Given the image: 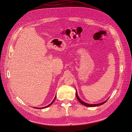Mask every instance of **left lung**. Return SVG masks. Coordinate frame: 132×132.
<instances>
[{
  "label": "left lung",
  "mask_w": 132,
  "mask_h": 132,
  "mask_svg": "<svg viewBox=\"0 0 132 132\" xmlns=\"http://www.w3.org/2000/svg\"><path fill=\"white\" fill-rule=\"evenodd\" d=\"M76 96H77V98L78 100L79 101V102H80V103H81L82 104H83L84 105L86 106H88V107H95V106H97L101 105L103 104L104 103H105L108 100V99H109V98H108L107 100H106L105 101L103 102H102V103H98V104H89V103H86V102H84V101H82L79 98V96H78V92H77V90H76Z\"/></svg>",
  "instance_id": "8db88e82"
}]
</instances>
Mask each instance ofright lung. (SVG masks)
<instances>
[{
  "instance_id": "add662e5",
  "label": "right lung",
  "mask_w": 132,
  "mask_h": 132,
  "mask_svg": "<svg viewBox=\"0 0 132 132\" xmlns=\"http://www.w3.org/2000/svg\"><path fill=\"white\" fill-rule=\"evenodd\" d=\"M55 97H56V96H55V97H54V100L52 101V102L49 105H48L47 106H45V107H43V108H35V107H34V108H35V109H44V108H47V107H48V106H50L51 105H52V104H53V103L54 102V100H55Z\"/></svg>"
}]
</instances>
